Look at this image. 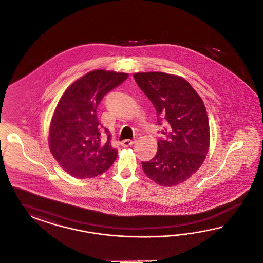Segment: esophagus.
<instances>
[{"mask_svg":"<svg viewBox=\"0 0 263 263\" xmlns=\"http://www.w3.org/2000/svg\"><path fill=\"white\" fill-rule=\"evenodd\" d=\"M135 142V140H124V141L121 142V145L123 147H127V146H130V145H133Z\"/></svg>","mask_w":263,"mask_h":263,"instance_id":"1","label":"esophagus"}]
</instances>
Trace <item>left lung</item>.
<instances>
[{
	"mask_svg": "<svg viewBox=\"0 0 263 263\" xmlns=\"http://www.w3.org/2000/svg\"><path fill=\"white\" fill-rule=\"evenodd\" d=\"M153 104L158 124L164 123L158 149L142 162L143 173L161 186H175L195 174L209 147V122L201 98L183 78L163 72L134 74Z\"/></svg>",
	"mask_w": 263,
	"mask_h": 263,
	"instance_id": "8db88e82",
	"label": "left lung"
}]
</instances>
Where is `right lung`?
<instances>
[{"label": "right lung", "mask_w": 263, "mask_h": 263, "mask_svg": "<svg viewBox=\"0 0 263 263\" xmlns=\"http://www.w3.org/2000/svg\"><path fill=\"white\" fill-rule=\"evenodd\" d=\"M128 74L93 70L74 82L57 105L50 126V149L66 173L78 178L95 177L114 164L118 149L109 129L97 118L102 98L119 87ZM106 136L103 140V136Z\"/></svg>", "instance_id": "obj_1"}]
</instances>
